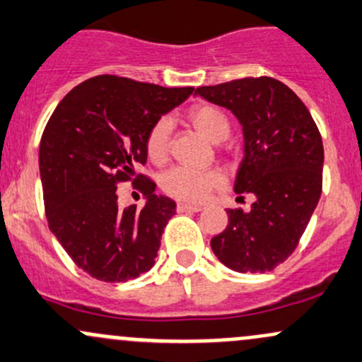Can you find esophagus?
I'll return each mask as SVG.
<instances>
[{
  "label": "esophagus",
  "instance_id": "obj_1",
  "mask_svg": "<svg viewBox=\"0 0 362 362\" xmlns=\"http://www.w3.org/2000/svg\"><path fill=\"white\" fill-rule=\"evenodd\" d=\"M177 210L178 211H201L203 210V206H199V204H189V203H178L177 204Z\"/></svg>",
  "mask_w": 362,
  "mask_h": 362
}]
</instances>
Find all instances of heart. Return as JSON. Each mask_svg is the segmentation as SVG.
<instances>
[{"label":"heart","instance_id":"b5f03b06","mask_svg":"<svg viewBox=\"0 0 362 362\" xmlns=\"http://www.w3.org/2000/svg\"><path fill=\"white\" fill-rule=\"evenodd\" d=\"M189 123L196 128L203 136L211 142H222L229 136L230 123L223 111L210 104H197L189 109ZM170 144V123L166 119H159L152 124L147 133L146 151L151 161L163 163L168 156ZM222 182L218 171H197L187 166H175L166 171L161 178V185L171 196L184 201H201L211 189Z\"/></svg>","mask_w":362,"mask_h":362}]
</instances>
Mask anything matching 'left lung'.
Listing matches in <instances>:
<instances>
[{"instance_id": "1", "label": "left lung", "mask_w": 362, "mask_h": 362, "mask_svg": "<svg viewBox=\"0 0 362 362\" xmlns=\"http://www.w3.org/2000/svg\"><path fill=\"white\" fill-rule=\"evenodd\" d=\"M196 95L238 117L245 158L234 191L255 196L250 211L227 210L213 253L232 271H272L295 251L321 197V133L295 91L267 76L201 86Z\"/></svg>"}]
</instances>
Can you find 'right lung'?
<instances>
[{
	"label": "right lung",
	"instance_id": "obj_1",
	"mask_svg": "<svg viewBox=\"0 0 362 362\" xmlns=\"http://www.w3.org/2000/svg\"><path fill=\"white\" fill-rule=\"evenodd\" d=\"M194 91L95 76L72 88L48 119L40 144V175L50 230L79 269L105 283L151 271L177 204L154 194L144 175V208L117 206V184L147 161L156 121Z\"/></svg>",
	"mask_w": 362,
	"mask_h": 362
}]
</instances>
